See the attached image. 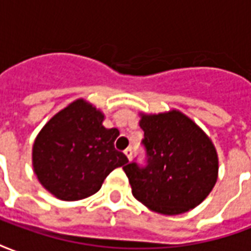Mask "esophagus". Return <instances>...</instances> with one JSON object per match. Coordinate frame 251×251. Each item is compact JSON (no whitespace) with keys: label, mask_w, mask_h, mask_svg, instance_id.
I'll return each mask as SVG.
<instances>
[{"label":"esophagus","mask_w":251,"mask_h":251,"mask_svg":"<svg viewBox=\"0 0 251 251\" xmlns=\"http://www.w3.org/2000/svg\"><path fill=\"white\" fill-rule=\"evenodd\" d=\"M131 154H133V152H131V149H130V148H127V149H126V151H125V156L127 158H129V160H130Z\"/></svg>","instance_id":"obj_1"}]
</instances>
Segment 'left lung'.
<instances>
[{
	"instance_id": "left-lung-1",
	"label": "left lung",
	"mask_w": 251,
	"mask_h": 251,
	"mask_svg": "<svg viewBox=\"0 0 251 251\" xmlns=\"http://www.w3.org/2000/svg\"><path fill=\"white\" fill-rule=\"evenodd\" d=\"M148 165L124 167L131 194L149 210L179 215L199 205L218 180V153L203 129L179 110L140 113Z\"/></svg>"
}]
</instances>
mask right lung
<instances>
[{"label": "right lung", "mask_w": 251, "mask_h": 251, "mask_svg": "<svg viewBox=\"0 0 251 251\" xmlns=\"http://www.w3.org/2000/svg\"><path fill=\"white\" fill-rule=\"evenodd\" d=\"M104 114L79 98L43 126L32 148L37 180L55 198L66 201L97 194L113 169L129 160L115 151L118 129H106Z\"/></svg>", "instance_id": "add662e5"}]
</instances>
